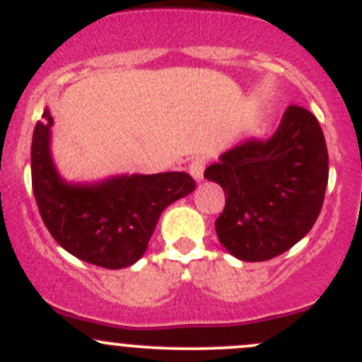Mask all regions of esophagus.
Listing matches in <instances>:
<instances>
[{
	"label": "esophagus",
	"instance_id": "1",
	"mask_svg": "<svg viewBox=\"0 0 362 362\" xmlns=\"http://www.w3.org/2000/svg\"><path fill=\"white\" fill-rule=\"evenodd\" d=\"M204 166H206V160L203 158H194L189 164V173L192 175L196 182H202L203 180V173H204Z\"/></svg>",
	"mask_w": 362,
	"mask_h": 362
}]
</instances>
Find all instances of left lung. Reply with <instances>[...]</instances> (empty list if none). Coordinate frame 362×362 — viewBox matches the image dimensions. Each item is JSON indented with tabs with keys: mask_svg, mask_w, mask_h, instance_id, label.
Instances as JSON below:
<instances>
[{
	"mask_svg": "<svg viewBox=\"0 0 362 362\" xmlns=\"http://www.w3.org/2000/svg\"><path fill=\"white\" fill-rule=\"evenodd\" d=\"M329 159L319 120L291 105L268 140H247L221 154L204 178L224 189L215 221L218 242L240 261H268L313 228L326 194Z\"/></svg>",
	"mask_w": 362,
	"mask_h": 362,
	"instance_id": "1",
	"label": "left lung"
}]
</instances>
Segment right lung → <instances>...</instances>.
<instances>
[{
    "instance_id": "obj_1",
    "label": "right lung",
    "mask_w": 362,
    "mask_h": 362,
    "mask_svg": "<svg viewBox=\"0 0 362 362\" xmlns=\"http://www.w3.org/2000/svg\"><path fill=\"white\" fill-rule=\"evenodd\" d=\"M49 108L35 126L31 182L40 215L57 243L89 264L120 269L134 264L148 247L168 204L196 189L184 171L117 175L94 184L68 182L50 154Z\"/></svg>"
}]
</instances>
